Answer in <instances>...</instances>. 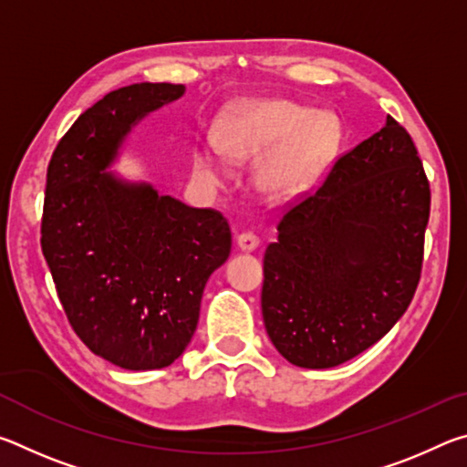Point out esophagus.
<instances>
[{"label": "esophagus", "instance_id": "obj_1", "mask_svg": "<svg viewBox=\"0 0 467 467\" xmlns=\"http://www.w3.org/2000/svg\"><path fill=\"white\" fill-rule=\"evenodd\" d=\"M236 244H239L241 251H253V249H257L259 239L253 233H241L239 236H236Z\"/></svg>", "mask_w": 467, "mask_h": 467}]
</instances>
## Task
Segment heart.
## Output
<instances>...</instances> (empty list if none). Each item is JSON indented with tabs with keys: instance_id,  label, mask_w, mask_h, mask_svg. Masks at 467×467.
Segmentation results:
<instances>
[{
	"instance_id": "1",
	"label": "heart",
	"mask_w": 467,
	"mask_h": 467,
	"mask_svg": "<svg viewBox=\"0 0 467 467\" xmlns=\"http://www.w3.org/2000/svg\"><path fill=\"white\" fill-rule=\"evenodd\" d=\"M344 140L339 117L295 100L267 99L234 107L214 128L218 152L233 162H251L266 154L257 169V185L272 200L305 192L334 161ZM197 171L223 183L224 167L212 152L197 158Z\"/></svg>"
}]
</instances>
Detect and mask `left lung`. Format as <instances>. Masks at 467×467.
I'll return each mask as SVG.
<instances>
[{"label":"left lung","mask_w":467,"mask_h":467,"mask_svg":"<svg viewBox=\"0 0 467 467\" xmlns=\"http://www.w3.org/2000/svg\"><path fill=\"white\" fill-rule=\"evenodd\" d=\"M431 187L410 133L381 130L286 210L264 257L262 313L284 358L331 368L389 331L420 280Z\"/></svg>","instance_id":"8db88e82"}]
</instances>
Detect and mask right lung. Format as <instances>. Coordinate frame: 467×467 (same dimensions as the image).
<instances>
[{
  "mask_svg": "<svg viewBox=\"0 0 467 467\" xmlns=\"http://www.w3.org/2000/svg\"><path fill=\"white\" fill-rule=\"evenodd\" d=\"M183 84H131L78 117L47 169L41 247L78 337L113 365L175 362L200 319L212 272L231 255V226L150 183L115 175L125 138Z\"/></svg>",
  "mask_w": 467,
  "mask_h": 467,
  "instance_id": "right-lung-1",
  "label": "right lung"
}]
</instances>
